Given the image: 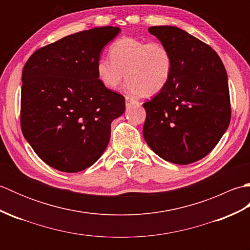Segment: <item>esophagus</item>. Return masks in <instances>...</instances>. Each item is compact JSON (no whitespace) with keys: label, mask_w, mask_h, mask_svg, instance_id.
Masks as SVG:
<instances>
[{"label":"esophagus","mask_w":250,"mask_h":250,"mask_svg":"<svg viewBox=\"0 0 250 250\" xmlns=\"http://www.w3.org/2000/svg\"><path fill=\"white\" fill-rule=\"evenodd\" d=\"M139 102L137 101H135L133 98L129 97V95H126L125 97V105L126 106H130V105H133V104H137Z\"/></svg>","instance_id":"34e87169"}]
</instances>
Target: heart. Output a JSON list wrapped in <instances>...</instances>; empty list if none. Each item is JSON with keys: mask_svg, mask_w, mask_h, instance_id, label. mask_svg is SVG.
<instances>
[{"mask_svg": "<svg viewBox=\"0 0 250 250\" xmlns=\"http://www.w3.org/2000/svg\"><path fill=\"white\" fill-rule=\"evenodd\" d=\"M109 56L95 63L98 79L107 89L116 90L126 76L128 92L153 95L166 89L172 78L173 55L162 42L124 36L110 45Z\"/></svg>", "mask_w": 250, "mask_h": 250, "instance_id": "1", "label": "heart"}]
</instances>
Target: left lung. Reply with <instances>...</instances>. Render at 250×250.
<instances>
[{
  "label": "left lung",
  "instance_id": "left-lung-1",
  "mask_svg": "<svg viewBox=\"0 0 250 250\" xmlns=\"http://www.w3.org/2000/svg\"><path fill=\"white\" fill-rule=\"evenodd\" d=\"M148 31L171 49L174 67L166 89L143 104V135L168 162L185 166L201 160L218 144L231 120L224 63L210 46L176 26Z\"/></svg>",
  "mask_w": 250,
  "mask_h": 250
}]
</instances>
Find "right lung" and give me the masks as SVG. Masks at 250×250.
Wrapping results in <instances>:
<instances>
[{
	"label": "right lung",
	"instance_id": "obj_1",
	"mask_svg": "<svg viewBox=\"0 0 250 250\" xmlns=\"http://www.w3.org/2000/svg\"><path fill=\"white\" fill-rule=\"evenodd\" d=\"M120 32L102 26L37 49L22 71L20 125L35 153L58 171L76 173L103 155L110 124L125 97L104 87L95 72L103 47Z\"/></svg>",
	"mask_w": 250,
	"mask_h": 250
}]
</instances>
